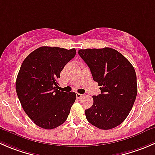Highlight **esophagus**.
<instances>
[{
  "instance_id": "obj_1",
  "label": "esophagus",
  "mask_w": 155,
  "mask_h": 155,
  "mask_svg": "<svg viewBox=\"0 0 155 155\" xmlns=\"http://www.w3.org/2000/svg\"><path fill=\"white\" fill-rule=\"evenodd\" d=\"M83 94H79V93H76V97H77L78 99H80V98H82V97H83Z\"/></svg>"
}]
</instances>
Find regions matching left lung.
I'll use <instances>...</instances> for the list:
<instances>
[{"mask_svg":"<svg viewBox=\"0 0 155 155\" xmlns=\"http://www.w3.org/2000/svg\"><path fill=\"white\" fill-rule=\"evenodd\" d=\"M78 54L101 86V94L93 96L92 106L85 110L87 120L101 130L117 127L127 117L137 95L134 67L110 48L80 49Z\"/></svg>","mask_w":155,"mask_h":155,"instance_id":"1","label":"left lung"}]
</instances>
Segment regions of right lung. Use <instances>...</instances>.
<instances>
[{
    "label": "right lung",
    "mask_w": 155,
    "mask_h": 155,
    "mask_svg": "<svg viewBox=\"0 0 155 155\" xmlns=\"http://www.w3.org/2000/svg\"><path fill=\"white\" fill-rule=\"evenodd\" d=\"M76 53L75 48L43 46L29 54L21 65L16 94L25 114L39 127L52 130L68 117L76 93L57 89V79Z\"/></svg>",
    "instance_id": "right-lung-1"
}]
</instances>
